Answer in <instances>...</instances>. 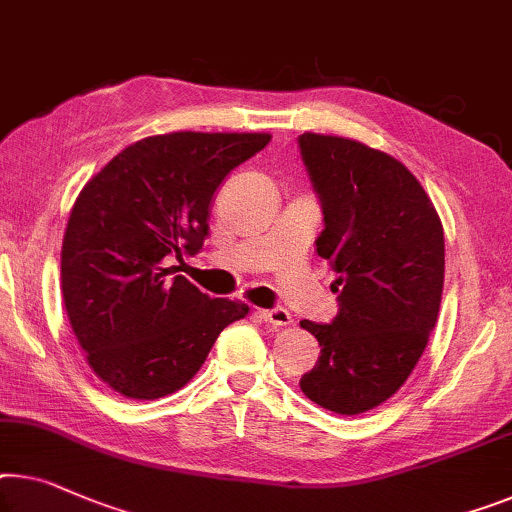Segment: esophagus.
<instances>
[{"label": "esophagus", "instance_id": "1", "mask_svg": "<svg viewBox=\"0 0 512 512\" xmlns=\"http://www.w3.org/2000/svg\"><path fill=\"white\" fill-rule=\"evenodd\" d=\"M259 317H262L266 324H273V326H287V324H292V315H289V312L282 310V308L259 310Z\"/></svg>", "mask_w": 512, "mask_h": 512}]
</instances>
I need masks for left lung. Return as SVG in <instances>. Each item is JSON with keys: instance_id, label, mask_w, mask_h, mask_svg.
Here are the masks:
<instances>
[{"instance_id": "obj_1", "label": "left lung", "mask_w": 512, "mask_h": 512, "mask_svg": "<svg viewBox=\"0 0 512 512\" xmlns=\"http://www.w3.org/2000/svg\"><path fill=\"white\" fill-rule=\"evenodd\" d=\"M303 163L324 207L319 257L338 273L333 324L303 319L322 347L301 391L356 416L386 402L414 372L444 292V227L398 158L338 135L303 133Z\"/></svg>"}]
</instances>
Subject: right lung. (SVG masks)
<instances>
[{
	"instance_id": "1",
	"label": "right lung",
	"mask_w": 512,
	"mask_h": 512,
	"mask_svg": "<svg viewBox=\"0 0 512 512\" xmlns=\"http://www.w3.org/2000/svg\"><path fill=\"white\" fill-rule=\"evenodd\" d=\"M269 133L151 135L126 147L80 190L61 243L68 322L94 375L131 400L179 391L248 305L209 299L172 276L170 259L195 255L211 202Z\"/></svg>"
}]
</instances>
